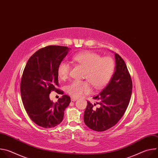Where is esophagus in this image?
<instances>
[{
    "mask_svg": "<svg viewBox=\"0 0 158 158\" xmlns=\"http://www.w3.org/2000/svg\"><path fill=\"white\" fill-rule=\"evenodd\" d=\"M77 98H71V101H77Z\"/></svg>",
    "mask_w": 158,
    "mask_h": 158,
    "instance_id": "34e87169",
    "label": "esophagus"
}]
</instances>
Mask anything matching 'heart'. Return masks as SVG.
<instances>
[{"mask_svg":"<svg viewBox=\"0 0 158 158\" xmlns=\"http://www.w3.org/2000/svg\"><path fill=\"white\" fill-rule=\"evenodd\" d=\"M73 60L85 67L84 77L89 80L96 89L103 88L110 81L114 69V62L110 57H101L97 53L84 51L74 56ZM70 65L61 62L57 68V74L62 80L68 78ZM67 92L73 98H79L91 91L88 81H74L67 86Z\"/></svg>","mask_w":158,"mask_h":158,"instance_id":"b5f03b06","label":"heart"}]
</instances>
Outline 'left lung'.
<instances>
[{
	"label": "left lung",
	"instance_id": "8db88e82",
	"mask_svg": "<svg viewBox=\"0 0 158 158\" xmlns=\"http://www.w3.org/2000/svg\"><path fill=\"white\" fill-rule=\"evenodd\" d=\"M114 54V73L105 88L93 98L100 101L96 103L99 107L94 109L88 101L84 112L85 125L96 131H104L118 123L127 109L132 94V81L127 66L119 54Z\"/></svg>",
	"mask_w": 158,
	"mask_h": 158
}]
</instances>
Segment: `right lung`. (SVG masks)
Returning a JSON list of instances; mask_svg holds the SVG:
<instances>
[{
  "label": "right lung",
  "instance_id": "add662e5",
  "mask_svg": "<svg viewBox=\"0 0 158 158\" xmlns=\"http://www.w3.org/2000/svg\"><path fill=\"white\" fill-rule=\"evenodd\" d=\"M71 48L49 46L35 52L28 60L20 83L21 97L31 119L38 126L52 128L63 120L71 98L63 95L56 102L49 98L51 91L59 94L57 68Z\"/></svg>",
  "mask_w": 158,
  "mask_h": 158
}]
</instances>
